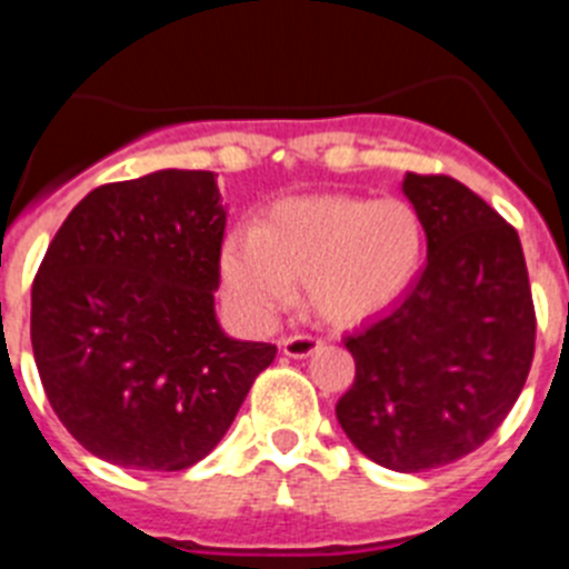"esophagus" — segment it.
<instances>
[{
	"label": "esophagus",
	"mask_w": 569,
	"mask_h": 569,
	"mask_svg": "<svg viewBox=\"0 0 569 569\" xmlns=\"http://www.w3.org/2000/svg\"><path fill=\"white\" fill-rule=\"evenodd\" d=\"M319 347L321 339L310 333H296L288 336V339H281V350H284V356H290V359H305V356L316 353Z\"/></svg>",
	"instance_id": "1"
}]
</instances>
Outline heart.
Instances as JSON below:
<instances>
[{
  "mask_svg": "<svg viewBox=\"0 0 569 569\" xmlns=\"http://www.w3.org/2000/svg\"><path fill=\"white\" fill-rule=\"evenodd\" d=\"M425 230L399 199L305 196L270 208L256 233L230 236L222 253L228 296L250 319H270L308 284L321 319L350 325L390 308L421 268Z\"/></svg>",
  "mask_w": 569,
  "mask_h": 569,
  "instance_id": "1",
  "label": "heart"
}]
</instances>
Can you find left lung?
<instances>
[{
    "label": "left lung",
    "mask_w": 569,
    "mask_h": 569,
    "mask_svg": "<svg viewBox=\"0 0 569 569\" xmlns=\"http://www.w3.org/2000/svg\"><path fill=\"white\" fill-rule=\"evenodd\" d=\"M427 268L393 308L345 336L356 379L347 439L387 470L421 472L485 445L519 399L536 310L519 233L450 176L407 173Z\"/></svg>",
    "instance_id": "obj_1"
}]
</instances>
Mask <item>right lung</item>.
I'll return each mask as SVG.
<instances>
[{
	"label": "right lung",
	"instance_id": "1",
	"mask_svg": "<svg viewBox=\"0 0 569 569\" xmlns=\"http://www.w3.org/2000/svg\"><path fill=\"white\" fill-rule=\"evenodd\" d=\"M210 170H156L90 190L30 290V345L68 433L130 470H188L233 425L276 345L216 321L224 239Z\"/></svg>",
	"mask_w": 569,
	"mask_h": 569
}]
</instances>
